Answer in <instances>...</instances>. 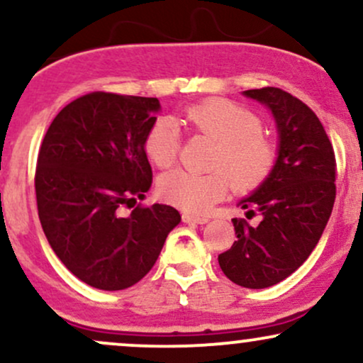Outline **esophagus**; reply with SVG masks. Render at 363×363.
Listing matches in <instances>:
<instances>
[{"instance_id":"obj_1","label":"esophagus","mask_w":363,"mask_h":363,"mask_svg":"<svg viewBox=\"0 0 363 363\" xmlns=\"http://www.w3.org/2000/svg\"><path fill=\"white\" fill-rule=\"evenodd\" d=\"M182 222L186 223H206L208 222V216L203 215H194V213H184L182 215Z\"/></svg>"}]
</instances>
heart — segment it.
<instances>
[{
    "label": "heart",
    "instance_id": "heart-1",
    "mask_svg": "<svg viewBox=\"0 0 363 363\" xmlns=\"http://www.w3.org/2000/svg\"><path fill=\"white\" fill-rule=\"evenodd\" d=\"M179 123L215 141L206 174L177 169L158 181V194L170 205L191 213H205L218 203L232 186L237 191H252L272 176L278 162V145L262 131L256 114L235 102L210 99L189 106ZM179 128L172 119L158 118L148 128L143 150L148 160L160 169L176 162Z\"/></svg>",
    "mask_w": 363,
    "mask_h": 363
}]
</instances>
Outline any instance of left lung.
Returning a JSON list of instances; mask_svg holds the SVG:
<instances>
[{
    "label": "left lung",
    "mask_w": 363,
    "mask_h": 363,
    "mask_svg": "<svg viewBox=\"0 0 363 363\" xmlns=\"http://www.w3.org/2000/svg\"><path fill=\"white\" fill-rule=\"evenodd\" d=\"M277 121L278 162L272 176L239 206L259 225L234 218L237 240L218 256L228 280L245 289H266L285 280L318 245L336 198V158L318 116L289 91L274 86L245 90Z\"/></svg>",
    "instance_id": "1"
}]
</instances>
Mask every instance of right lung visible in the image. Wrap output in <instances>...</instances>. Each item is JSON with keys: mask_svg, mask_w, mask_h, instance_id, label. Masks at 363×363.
Here are the masks:
<instances>
[{"mask_svg": "<svg viewBox=\"0 0 363 363\" xmlns=\"http://www.w3.org/2000/svg\"><path fill=\"white\" fill-rule=\"evenodd\" d=\"M158 111V99L91 91L61 109L40 145L43 230L62 264L99 290L138 283L181 222L176 208L158 203L120 215L152 186L143 140Z\"/></svg>", "mask_w": 363, "mask_h": 363, "instance_id": "right-lung-1", "label": "right lung"}]
</instances>
